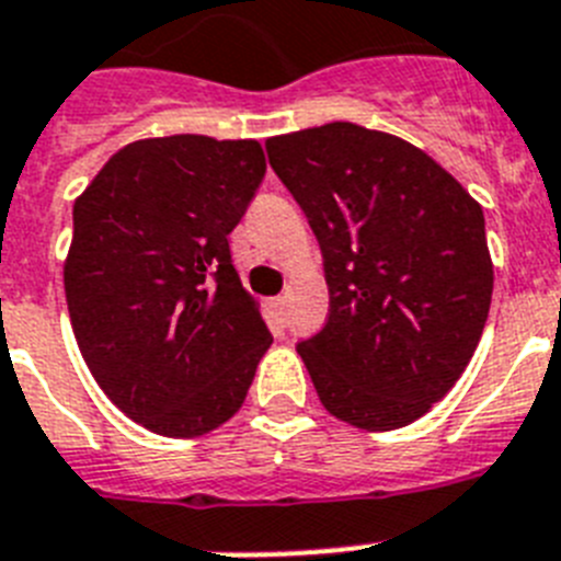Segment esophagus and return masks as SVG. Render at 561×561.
I'll return each instance as SVG.
<instances>
[{
	"mask_svg": "<svg viewBox=\"0 0 561 561\" xmlns=\"http://www.w3.org/2000/svg\"><path fill=\"white\" fill-rule=\"evenodd\" d=\"M271 308L282 317V313H285V308H288V296H276V299H271Z\"/></svg>",
	"mask_w": 561,
	"mask_h": 561,
	"instance_id": "esophagus-1",
	"label": "esophagus"
}]
</instances>
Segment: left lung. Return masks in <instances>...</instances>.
Listing matches in <instances>:
<instances>
[{"mask_svg": "<svg viewBox=\"0 0 561 561\" xmlns=\"http://www.w3.org/2000/svg\"><path fill=\"white\" fill-rule=\"evenodd\" d=\"M265 148L322 248L328 322L296 351L324 411L362 431L411 425L454 388L488 322L479 202L425 150L353 122Z\"/></svg>", "mask_w": 561, "mask_h": 561, "instance_id": "1", "label": "left lung"}]
</instances>
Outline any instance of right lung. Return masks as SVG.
Returning a JSON list of instances; mask_svg holds the SVG:
<instances>
[{"label": "right lung", "mask_w": 561, "mask_h": 561, "mask_svg": "<svg viewBox=\"0 0 561 561\" xmlns=\"http://www.w3.org/2000/svg\"><path fill=\"white\" fill-rule=\"evenodd\" d=\"M265 168L253 139H142L73 205L65 296L79 351L105 397L159 436L228 422L273 342L228 244Z\"/></svg>", "instance_id": "add662e5"}]
</instances>
